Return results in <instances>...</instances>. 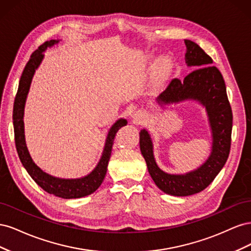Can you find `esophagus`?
<instances>
[{
    "instance_id": "1",
    "label": "esophagus",
    "mask_w": 251,
    "mask_h": 251,
    "mask_svg": "<svg viewBox=\"0 0 251 251\" xmlns=\"http://www.w3.org/2000/svg\"><path fill=\"white\" fill-rule=\"evenodd\" d=\"M142 119V115L141 114H135V116H134V120H135V123L137 124V123H140V120Z\"/></svg>"
}]
</instances>
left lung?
Masks as SVG:
<instances>
[{"mask_svg":"<svg viewBox=\"0 0 251 251\" xmlns=\"http://www.w3.org/2000/svg\"><path fill=\"white\" fill-rule=\"evenodd\" d=\"M187 66L197 67L183 80L173 78L159 95V103L199 100L206 108L212 131V151L207 161L198 170L186 175H170L158 168L153 155V144L148 131L140 132V151L155 184L165 194L191 196L206 188L222 170L228 158L231 144L232 112L221 72L212 66L211 57L193 41L185 40Z\"/></svg>","mask_w":251,"mask_h":251,"instance_id":"left-lung-1","label":"left lung"}]
</instances>
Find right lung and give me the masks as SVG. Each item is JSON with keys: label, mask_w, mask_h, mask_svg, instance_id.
<instances>
[{"label": "right lung", "mask_w": 251, "mask_h": 251, "mask_svg": "<svg viewBox=\"0 0 251 251\" xmlns=\"http://www.w3.org/2000/svg\"><path fill=\"white\" fill-rule=\"evenodd\" d=\"M58 41L51 40L45 42L37 48L30 56V59L26 64L24 71L22 73V76L19 83V89L16 95V100L13 103V128H14V142L20 157V160L24 168L35 181V183L41 186L45 192L52 194L56 197H60L64 199H74L81 198L94 193L96 189L100 186L107 174L108 163L111 157L112 147L114 143V138L117 131L121 126L127 124L126 119H119L116 121L108 134L107 140H105L104 150L100 162L94 169V171L89 174L88 176L80 179H58L51 177L50 175L44 173L39 166L35 165L30 157L28 150L25 143L24 136V123H23V116H24V105L26 101V97L29 91L30 83L34 74V71L43 59V51L46 50L48 47L53 46Z\"/></svg>", "instance_id": "obj_1"}]
</instances>
